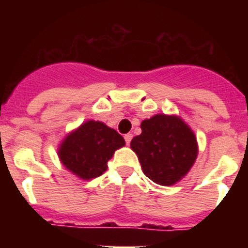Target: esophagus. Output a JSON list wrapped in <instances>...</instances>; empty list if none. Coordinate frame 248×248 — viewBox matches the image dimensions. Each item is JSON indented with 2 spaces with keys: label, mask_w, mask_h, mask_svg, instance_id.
Masks as SVG:
<instances>
[{
  "label": "esophagus",
  "mask_w": 248,
  "mask_h": 248,
  "mask_svg": "<svg viewBox=\"0 0 248 248\" xmlns=\"http://www.w3.org/2000/svg\"><path fill=\"white\" fill-rule=\"evenodd\" d=\"M124 139H125V143L129 145V144H130V141H131V139H133V134L128 133V134L124 135Z\"/></svg>",
  "instance_id": "34e87169"
}]
</instances>
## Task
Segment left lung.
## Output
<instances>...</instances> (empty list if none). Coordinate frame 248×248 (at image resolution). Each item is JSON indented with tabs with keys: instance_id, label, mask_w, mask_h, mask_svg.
Here are the masks:
<instances>
[{
	"instance_id": "1",
	"label": "left lung",
	"mask_w": 248,
	"mask_h": 248,
	"mask_svg": "<svg viewBox=\"0 0 248 248\" xmlns=\"http://www.w3.org/2000/svg\"><path fill=\"white\" fill-rule=\"evenodd\" d=\"M141 134L133 138L143 172L161 186H171L186 176L199 153L195 133L179 115L155 114L141 122Z\"/></svg>"
}]
</instances>
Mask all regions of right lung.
<instances>
[{"label":"right lung","instance_id":"obj_1","mask_svg":"<svg viewBox=\"0 0 248 248\" xmlns=\"http://www.w3.org/2000/svg\"><path fill=\"white\" fill-rule=\"evenodd\" d=\"M124 145V138L117 130L91 119L63 138L57 154L68 171L87 181L104 174L115 150Z\"/></svg>","mask_w":248,"mask_h":248}]
</instances>
